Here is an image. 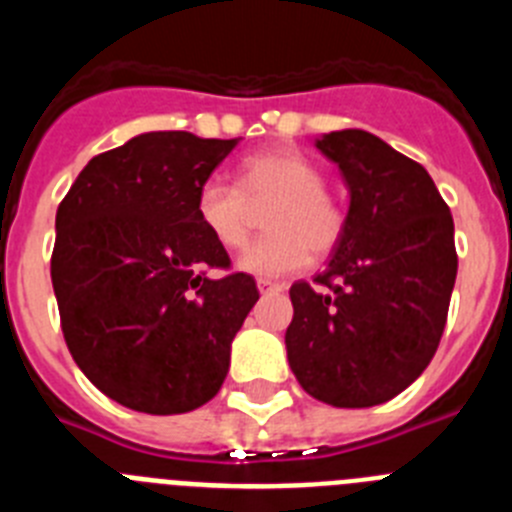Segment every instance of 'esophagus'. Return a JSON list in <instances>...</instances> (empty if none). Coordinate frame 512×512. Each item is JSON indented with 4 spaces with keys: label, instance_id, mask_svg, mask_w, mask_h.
Listing matches in <instances>:
<instances>
[{
    "label": "esophagus",
    "instance_id": "34e87169",
    "mask_svg": "<svg viewBox=\"0 0 512 512\" xmlns=\"http://www.w3.org/2000/svg\"><path fill=\"white\" fill-rule=\"evenodd\" d=\"M256 287H259L261 295H266V292H282L284 284H279V282H269V279H259V282H256Z\"/></svg>",
    "mask_w": 512,
    "mask_h": 512
}]
</instances>
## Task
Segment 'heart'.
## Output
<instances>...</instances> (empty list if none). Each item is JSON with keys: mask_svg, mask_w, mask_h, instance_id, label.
I'll use <instances>...</instances> for the list:
<instances>
[{"mask_svg": "<svg viewBox=\"0 0 512 512\" xmlns=\"http://www.w3.org/2000/svg\"><path fill=\"white\" fill-rule=\"evenodd\" d=\"M271 200L264 217L269 233L243 251L241 271L261 279L287 277L310 264V248L325 256L341 243L346 212L325 192L323 171L295 148L246 156L235 187L207 179L194 197V215L217 246L238 251L248 241L251 207Z\"/></svg>", "mask_w": 512, "mask_h": 512, "instance_id": "obj_1", "label": "heart"}]
</instances>
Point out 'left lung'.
I'll return each instance as SVG.
<instances>
[{"mask_svg":"<svg viewBox=\"0 0 512 512\" xmlns=\"http://www.w3.org/2000/svg\"><path fill=\"white\" fill-rule=\"evenodd\" d=\"M348 189L346 233L328 269L295 282L287 359L333 408L400 395L436 354L456 282L454 220L428 171L366 130L315 140Z\"/></svg>","mask_w":512,"mask_h":512,"instance_id":"left-lung-1","label":"left lung"}]
</instances>
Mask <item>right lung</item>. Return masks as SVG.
<instances>
[{"label":"right lung","mask_w":512,"mask_h":512,"mask_svg":"<svg viewBox=\"0 0 512 512\" xmlns=\"http://www.w3.org/2000/svg\"><path fill=\"white\" fill-rule=\"evenodd\" d=\"M238 138L158 130L94 156L56 212L53 292L71 356L125 408L176 415L223 387L230 343L259 300L251 274L194 215Z\"/></svg>","instance_id":"1"}]
</instances>
